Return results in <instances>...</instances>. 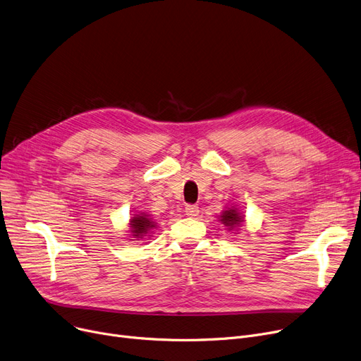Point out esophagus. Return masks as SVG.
Masks as SVG:
<instances>
[{
  "instance_id": "esophagus-1",
  "label": "esophagus",
  "mask_w": 361,
  "mask_h": 361,
  "mask_svg": "<svg viewBox=\"0 0 361 361\" xmlns=\"http://www.w3.org/2000/svg\"><path fill=\"white\" fill-rule=\"evenodd\" d=\"M185 215L190 216V218H195L199 215V207L196 204H187L185 206Z\"/></svg>"
}]
</instances>
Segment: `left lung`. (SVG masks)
<instances>
[{
  "label": "left lung",
  "mask_w": 361,
  "mask_h": 361,
  "mask_svg": "<svg viewBox=\"0 0 361 361\" xmlns=\"http://www.w3.org/2000/svg\"><path fill=\"white\" fill-rule=\"evenodd\" d=\"M219 221L221 224H224V226H226V230L230 233H237L244 222V215L237 209L235 206H230L226 207L225 211H222Z\"/></svg>",
  "instance_id": "8db88e82"
}]
</instances>
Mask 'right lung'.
<instances>
[{"label":"right lung","mask_w":361,"mask_h":361,"mask_svg":"<svg viewBox=\"0 0 361 361\" xmlns=\"http://www.w3.org/2000/svg\"><path fill=\"white\" fill-rule=\"evenodd\" d=\"M130 235L133 238H143L147 234H152L157 228V222L150 218V215L145 212H139L137 215L131 216L130 219Z\"/></svg>","instance_id":"add662e5"}]
</instances>
